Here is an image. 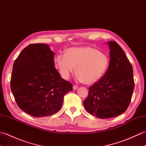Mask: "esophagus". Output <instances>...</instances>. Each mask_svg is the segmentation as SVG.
Returning <instances> with one entry per match:
<instances>
[{"label": "esophagus", "mask_w": 146, "mask_h": 146, "mask_svg": "<svg viewBox=\"0 0 146 146\" xmlns=\"http://www.w3.org/2000/svg\"><path fill=\"white\" fill-rule=\"evenodd\" d=\"M78 87V86H77V85H73V88L74 90H77Z\"/></svg>", "instance_id": "obj_1"}]
</instances>
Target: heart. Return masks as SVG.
Wrapping results in <instances>:
<instances>
[{
    "instance_id": "b5f03b06",
    "label": "heart",
    "mask_w": 146,
    "mask_h": 146,
    "mask_svg": "<svg viewBox=\"0 0 146 146\" xmlns=\"http://www.w3.org/2000/svg\"><path fill=\"white\" fill-rule=\"evenodd\" d=\"M55 62L64 78H68L75 73L76 67L78 79L86 84H92L98 81L105 73L108 58L94 48H72L68 49L66 54H58Z\"/></svg>"
}]
</instances>
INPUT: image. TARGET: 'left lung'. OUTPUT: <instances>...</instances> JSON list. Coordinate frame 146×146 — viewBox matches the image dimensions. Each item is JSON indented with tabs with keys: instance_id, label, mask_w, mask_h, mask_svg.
I'll list each match as a JSON object with an SVG mask.
<instances>
[{
	"instance_id": "8db88e82",
	"label": "left lung",
	"mask_w": 146,
	"mask_h": 146,
	"mask_svg": "<svg viewBox=\"0 0 146 146\" xmlns=\"http://www.w3.org/2000/svg\"><path fill=\"white\" fill-rule=\"evenodd\" d=\"M110 61L102 78L88 88L83 101L86 111L100 119H109L125 112L134 89L133 68L122 48L108 41Z\"/></svg>"
}]
</instances>
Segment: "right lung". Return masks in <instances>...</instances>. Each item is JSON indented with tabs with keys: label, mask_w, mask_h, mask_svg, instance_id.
Here are the masks:
<instances>
[{
	"label": "right lung",
	"mask_w": 146,
	"mask_h": 146,
	"mask_svg": "<svg viewBox=\"0 0 146 146\" xmlns=\"http://www.w3.org/2000/svg\"><path fill=\"white\" fill-rule=\"evenodd\" d=\"M54 55L47 44H31L15 60L11 88L21 110L36 117L60 110L73 85L63 79L54 67Z\"/></svg>",
	"instance_id": "add662e5"
}]
</instances>
